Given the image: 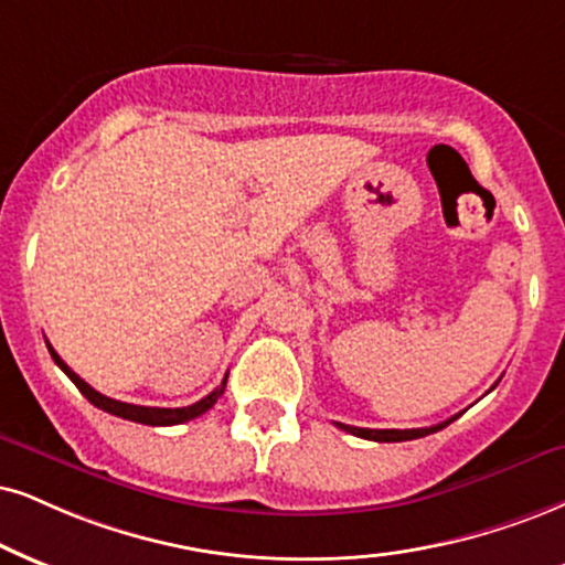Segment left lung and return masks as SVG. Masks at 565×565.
Returning <instances> with one entry per match:
<instances>
[{"label": "left lung", "instance_id": "obj_1", "mask_svg": "<svg viewBox=\"0 0 565 565\" xmlns=\"http://www.w3.org/2000/svg\"><path fill=\"white\" fill-rule=\"evenodd\" d=\"M456 419V416H450L448 422L443 424H435V427H424V429H364V427H351V424H340V429L351 431V435L356 437H364V440H374V443H403V440H416V437H427L431 431H440L448 427V424Z\"/></svg>", "mask_w": 565, "mask_h": 565}]
</instances>
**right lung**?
<instances>
[{"instance_id": "add662e5", "label": "right lung", "mask_w": 565, "mask_h": 565, "mask_svg": "<svg viewBox=\"0 0 565 565\" xmlns=\"http://www.w3.org/2000/svg\"><path fill=\"white\" fill-rule=\"evenodd\" d=\"M46 348H49V353H52V359H54V364H57L62 372L67 374L70 380H73V385L81 390L83 395H86V398L94 403L96 408H102V411H107V414H113V416H120V419H128V422H138V424H149V427H172V424H183V422H191V419H196V416H201V414H206L209 408L214 406V403H217V398L222 393H225V385H227V377L222 380V385L217 387V390H212V393L206 395V398H201L199 403H193V406H183V408H151V406H134V403H122V401H115V398H107V395H102V393H96L94 387L88 385L86 380H81L78 374L73 372V369H70L65 361L60 359V353L54 351L52 345L46 343Z\"/></svg>"}]
</instances>
